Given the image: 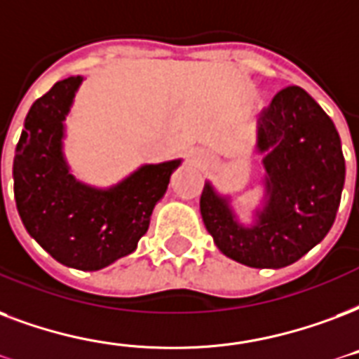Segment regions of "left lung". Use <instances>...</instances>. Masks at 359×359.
<instances>
[{
    "instance_id": "8db88e82",
    "label": "left lung",
    "mask_w": 359,
    "mask_h": 359,
    "mask_svg": "<svg viewBox=\"0 0 359 359\" xmlns=\"http://www.w3.org/2000/svg\"><path fill=\"white\" fill-rule=\"evenodd\" d=\"M264 156V203L250 226L231 198L205 182L199 209L218 250L248 267L280 269L318 245L332 229L344 186L341 139L332 118L299 86L280 90L258 120Z\"/></svg>"
}]
</instances>
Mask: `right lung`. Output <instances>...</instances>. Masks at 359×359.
<instances>
[{"label": "right lung", "mask_w": 359, "mask_h": 359, "mask_svg": "<svg viewBox=\"0 0 359 359\" xmlns=\"http://www.w3.org/2000/svg\"><path fill=\"white\" fill-rule=\"evenodd\" d=\"M82 81L56 82L32 105L16 144L13 179L27 233L60 264L97 271L135 250L182 160L144 163L111 188L76 180L64 156V137Z\"/></svg>", "instance_id": "1"}]
</instances>
